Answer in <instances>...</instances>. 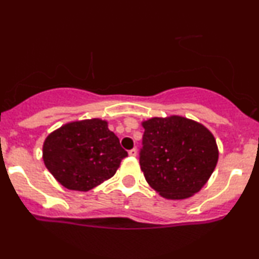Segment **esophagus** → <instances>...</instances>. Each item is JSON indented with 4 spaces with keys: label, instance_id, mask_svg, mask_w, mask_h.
<instances>
[{
    "label": "esophagus",
    "instance_id": "obj_1",
    "mask_svg": "<svg viewBox=\"0 0 259 259\" xmlns=\"http://www.w3.org/2000/svg\"><path fill=\"white\" fill-rule=\"evenodd\" d=\"M136 154H138V150H136V148H133V150L129 151V156L136 157Z\"/></svg>",
    "mask_w": 259,
    "mask_h": 259
}]
</instances>
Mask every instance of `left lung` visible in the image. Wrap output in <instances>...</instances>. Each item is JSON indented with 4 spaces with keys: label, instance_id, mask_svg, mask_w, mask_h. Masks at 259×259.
Masks as SVG:
<instances>
[{
    "label": "left lung",
    "instance_id": "1",
    "mask_svg": "<svg viewBox=\"0 0 259 259\" xmlns=\"http://www.w3.org/2000/svg\"><path fill=\"white\" fill-rule=\"evenodd\" d=\"M142 126L140 167L150 186L168 200H184L200 191L218 162L213 134L180 115L151 118Z\"/></svg>",
    "mask_w": 259,
    "mask_h": 259
}]
</instances>
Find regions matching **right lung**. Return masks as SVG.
Listing matches in <instances>:
<instances>
[{
	"label": "right lung",
	"instance_id": "right-lung-1",
	"mask_svg": "<svg viewBox=\"0 0 259 259\" xmlns=\"http://www.w3.org/2000/svg\"><path fill=\"white\" fill-rule=\"evenodd\" d=\"M127 152L106 120L72 121L50 134L44 142L46 168L65 189L89 191L112 178Z\"/></svg>",
	"mask_w": 259,
	"mask_h": 259
}]
</instances>
